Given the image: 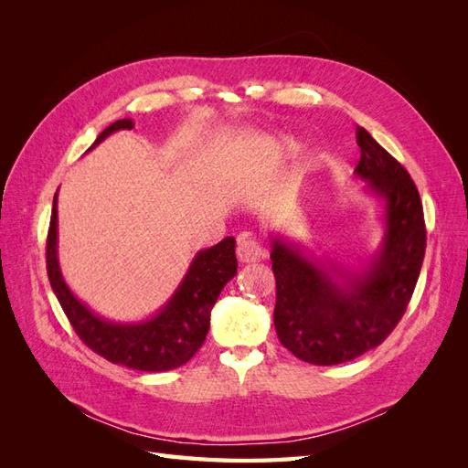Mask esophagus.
<instances>
[{
    "mask_svg": "<svg viewBox=\"0 0 468 468\" xmlns=\"http://www.w3.org/2000/svg\"><path fill=\"white\" fill-rule=\"evenodd\" d=\"M236 256L242 263H253V261H260L265 256V250L260 246L258 239H253L251 236L244 234L238 238Z\"/></svg>",
    "mask_w": 468,
    "mask_h": 468,
    "instance_id": "1",
    "label": "esophagus"
}]
</instances>
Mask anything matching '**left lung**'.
Listing matches in <instances>:
<instances>
[{
  "label": "left lung",
  "instance_id": "left-lung-1",
  "mask_svg": "<svg viewBox=\"0 0 468 468\" xmlns=\"http://www.w3.org/2000/svg\"><path fill=\"white\" fill-rule=\"evenodd\" d=\"M356 176L382 205V242L363 269L320 261L271 234L279 342L313 365H339L380 346L412 299L426 253V222L416 183L363 126Z\"/></svg>",
  "mask_w": 468,
  "mask_h": 468
}]
</instances>
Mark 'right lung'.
<instances>
[{
  "mask_svg": "<svg viewBox=\"0 0 468 468\" xmlns=\"http://www.w3.org/2000/svg\"><path fill=\"white\" fill-rule=\"evenodd\" d=\"M134 129L133 119L109 124L90 150L117 131ZM88 150V152H90ZM238 269L232 236L193 258L186 277L158 313L140 322H112L95 314L69 291L58 263V193L54 195L47 239V271L50 287L76 334L97 356L134 371L162 373L186 365L210 328V310Z\"/></svg>",
  "mask_w": 468,
  "mask_h": 468,
  "instance_id": "1",
  "label": "right lung"
}]
</instances>
